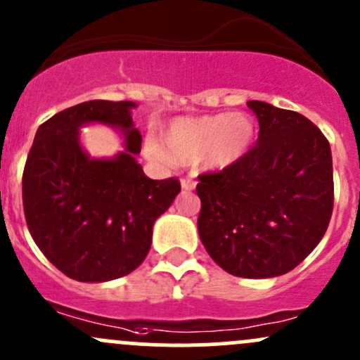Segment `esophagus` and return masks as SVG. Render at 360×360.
Instances as JSON below:
<instances>
[{
	"mask_svg": "<svg viewBox=\"0 0 360 360\" xmlns=\"http://www.w3.org/2000/svg\"><path fill=\"white\" fill-rule=\"evenodd\" d=\"M181 188H184V191H194L195 188V184H198V181H195L194 179H181Z\"/></svg>",
	"mask_w": 360,
	"mask_h": 360,
	"instance_id": "esophagus-1",
	"label": "esophagus"
}]
</instances>
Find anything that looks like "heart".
Returning <instances> with one entry per match:
<instances>
[{
	"mask_svg": "<svg viewBox=\"0 0 360 360\" xmlns=\"http://www.w3.org/2000/svg\"><path fill=\"white\" fill-rule=\"evenodd\" d=\"M255 136L257 128L246 114L176 117L165 129L162 146L150 140L146 149L159 161H198L207 172H224L250 153Z\"/></svg>",
	"mask_w": 360,
	"mask_h": 360,
	"instance_id": "1",
	"label": "heart"
}]
</instances>
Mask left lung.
<instances>
[{
	"label": "left lung",
	"mask_w": 360,
	"mask_h": 360,
	"mask_svg": "<svg viewBox=\"0 0 360 360\" xmlns=\"http://www.w3.org/2000/svg\"><path fill=\"white\" fill-rule=\"evenodd\" d=\"M257 146L220 173H205L198 231L214 263L246 279L295 269L326 234L333 213L331 147L295 110L250 100Z\"/></svg>",
	"instance_id": "8db88e82"
}]
</instances>
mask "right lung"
Masks as SVG:
<instances>
[{
	"label": "right lung",
	"instance_id": "right-lung-1",
	"mask_svg": "<svg viewBox=\"0 0 360 360\" xmlns=\"http://www.w3.org/2000/svg\"><path fill=\"white\" fill-rule=\"evenodd\" d=\"M135 102L90 100L38 128L22 176L25 221L41 253L79 283H105L133 272L153 244L154 221L180 192L176 179L150 180L136 162L142 135ZM105 124L122 133L125 150L91 158L79 128Z\"/></svg>",
	"mask_w": 360,
	"mask_h": 360
}]
</instances>
